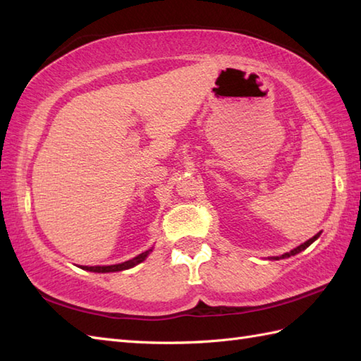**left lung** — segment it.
<instances>
[{
	"label": "left lung",
	"instance_id": "obj_1",
	"mask_svg": "<svg viewBox=\"0 0 361 361\" xmlns=\"http://www.w3.org/2000/svg\"><path fill=\"white\" fill-rule=\"evenodd\" d=\"M318 237H319V233H318L317 235H313V237H312V239H309L307 242H304L302 245H299V247H296L295 250H291L290 252H286V255H282L281 257H274V259H286V257H290V256H295V255H298V252H301L302 250H305V248H307V247H309V245H312L313 242H315V240L318 239Z\"/></svg>",
	"mask_w": 361,
	"mask_h": 361
}]
</instances>
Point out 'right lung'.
<instances>
[{
	"mask_svg": "<svg viewBox=\"0 0 361 361\" xmlns=\"http://www.w3.org/2000/svg\"><path fill=\"white\" fill-rule=\"evenodd\" d=\"M152 250L141 252L140 256H136L133 259L127 260V262H122V264H116V265H106V267H80L83 270H88V271H94V273H110V271H121V270H127V268H132L137 264H141L142 260L147 257V255Z\"/></svg>",
	"mask_w": 361,
	"mask_h": 361,
	"instance_id": "right-lung-1",
	"label": "right lung"
}]
</instances>
